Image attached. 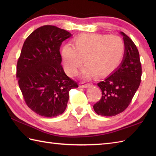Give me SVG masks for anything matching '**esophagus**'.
<instances>
[{
	"mask_svg": "<svg viewBox=\"0 0 156 156\" xmlns=\"http://www.w3.org/2000/svg\"><path fill=\"white\" fill-rule=\"evenodd\" d=\"M90 86V84H84V82H80V87H81V88H88V87H89Z\"/></svg>",
	"mask_w": 156,
	"mask_h": 156,
	"instance_id": "esophagus-1",
	"label": "esophagus"
}]
</instances>
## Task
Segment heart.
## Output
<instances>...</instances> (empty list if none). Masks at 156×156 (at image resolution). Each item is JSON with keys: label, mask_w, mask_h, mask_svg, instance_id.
Returning a JSON list of instances; mask_svg holds the SVG:
<instances>
[{"label": "heart", "mask_w": 156, "mask_h": 156, "mask_svg": "<svg viewBox=\"0 0 156 156\" xmlns=\"http://www.w3.org/2000/svg\"><path fill=\"white\" fill-rule=\"evenodd\" d=\"M125 53L122 39L117 35L84 34L74 40V46L66 44L62 50V58L66 72L74 76L83 62L81 76L89 78L95 74H110L121 62Z\"/></svg>", "instance_id": "obj_1"}]
</instances>
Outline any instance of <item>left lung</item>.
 <instances>
[{
	"label": "left lung",
	"instance_id": "8db88e82",
	"mask_svg": "<svg viewBox=\"0 0 156 156\" xmlns=\"http://www.w3.org/2000/svg\"><path fill=\"white\" fill-rule=\"evenodd\" d=\"M125 53L120 66L105 80L97 84L102 90L101 100L93 106L94 111L105 117L123 112L140 87L141 65L140 54L133 41L123 32Z\"/></svg>",
	"mask_w": 156,
	"mask_h": 156
}]
</instances>
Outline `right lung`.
<instances>
[{"label": "right lung", "mask_w": 156, "mask_h": 156, "mask_svg": "<svg viewBox=\"0 0 156 156\" xmlns=\"http://www.w3.org/2000/svg\"><path fill=\"white\" fill-rule=\"evenodd\" d=\"M68 31L44 25L32 32L23 44L16 65V78L28 107L45 117L66 110L69 91L78 84L65 74L59 48L70 37Z\"/></svg>", "instance_id": "1"}]
</instances>
